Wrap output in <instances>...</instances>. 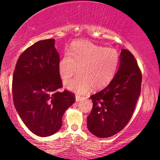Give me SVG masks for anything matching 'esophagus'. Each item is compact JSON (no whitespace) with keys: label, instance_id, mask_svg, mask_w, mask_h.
I'll list each match as a JSON object with an SVG mask.
<instances>
[{"label":"esophagus","instance_id":"obj_1","mask_svg":"<svg viewBox=\"0 0 160 160\" xmlns=\"http://www.w3.org/2000/svg\"><path fill=\"white\" fill-rule=\"evenodd\" d=\"M81 100H82V98H81L80 96H78V95H76V102L80 101Z\"/></svg>","mask_w":160,"mask_h":160}]
</instances>
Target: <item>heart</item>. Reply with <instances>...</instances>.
<instances>
[{"label": "heart", "instance_id": "obj_1", "mask_svg": "<svg viewBox=\"0 0 160 160\" xmlns=\"http://www.w3.org/2000/svg\"><path fill=\"white\" fill-rule=\"evenodd\" d=\"M119 62L117 50L106 48L88 41H76L70 55L65 54L58 64L59 76L66 84L75 75L78 76L68 84V89L84 94L89 89L98 90L106 87L114 77Z\"/></svg>", "mask_w": 160, "mask_h": 160}]
</instances>
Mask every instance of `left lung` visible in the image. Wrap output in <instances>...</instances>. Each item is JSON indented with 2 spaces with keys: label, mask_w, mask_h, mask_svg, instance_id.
Listing matches in <instances>:
<instances>
[{
  "label": "left lung",
  "mask_w": 160,
  "mask_h": 160,
  "mask_svg": "<svg viewBox=\"0 0 160 160\" xmlns=\"http://www.w3.org/2000/svg\"><path fill=\"white\" fill-rule=\"evenodd\" d=\"M142 76L134 56L122 49L117 73L106 88L90 96L88 130L99 138L113 136L130 121L141 94Z\"/></svg>",
  "instance_id": "1"
}]
</instances>
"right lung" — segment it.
Returning <instances> with one entry per match:
<instances>
[{"instance_id": "obj_1", "label": "right lung", "mask_w": 160, "mask_h": 160, "mask_svg": "<svg viewBox=\"0 0 160 160\" xmlns=\"http://www.w3.org/2000/svg\"><path fill=\"white\" fill-rule=\"evenodd\" d=\"M54 43V39H47L28 48L19 56L13 74L15 108L26 127L41 137L60 130L65 111L75 102L73 93L56 91L62 82Z\"/></svg>"}]
</instances>
